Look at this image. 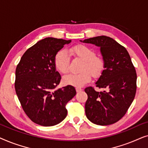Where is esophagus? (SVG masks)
<instances>
[{"instance_id":"1","label":"esophagus","mask_w":148,"mask_h":148,"mask_svg":"<svg viewBox=\"0 0 148 148\" xmlns=\"http://www.w3.org/2000/svg\"><path fill=\"white\" fill-rule=\"evenodd\" d=\"M83 89L82 88H79V87H77V88H76V91L77 92H81V91H82Z\"/></svg>"}]
</instances>
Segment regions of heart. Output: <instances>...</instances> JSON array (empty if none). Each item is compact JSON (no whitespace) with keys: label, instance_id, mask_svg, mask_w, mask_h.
Instances as JSON below:
<instances>
[{"label":"heart","instance_id":"obj_1","mask_svg":"<svg viewBox=\"0 0 148 148\" xmlns=\"http://www.w3.org/2000/svg\"><path fill=\"white\" fill-rule=\"evenodd\" d=\"M69 52L76 57L84 60L80 73H70L64 77L63 82L73 86H82L91 80L89 73L94 76H98L104 68L102 59L96 56V52L92 48L84 45H77L71 48ZM54 65L61 73H66L69 67V57L65 50H59L54 57Z\"/></svg>","mask_w":148,"mask_h":148}]
</instances>
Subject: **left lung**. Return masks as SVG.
<instances>
[{"instance_id":"obj_1","label":"left lung","mask_w":148,"mask_h":148,"mask_svg":"<svg viewBox=\"0 0 148 148\" xmlns=\"http://www.w3.org/2000/svg\"><path fill=\"white\" fill-rule=\"evenodd\" d=\"M80 42L100 48L104 70L95 83L106 91L85 89L88 100L85 105L87 118L98 125H109L126 114L136 93L137 74L130 56L124 46L108 36H101Z\"/></svg>"}]
</instances>
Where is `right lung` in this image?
I'll list each match as a JSON object with an SVG mask.
<instances>
[{
	"instance_id": "right-lung-1",
	"label": "right lung",
	"mask_w": 148,
	"mask_h": 148,
	"mask_svg": "<svg viewBox=\"0 0 148 148\" xmlns=\"http://www.w3.org/2000/svg\"><path fill=\"white\" fill-rule=\"evenodd\" d=\"M71 40L46 38L26 50L16 68L15 88L24 112L34 123L54 126L66 118L65 105L76 95L73 86L56 90L61 76L56 54Z\"/></svg>"
}]
</instances>
